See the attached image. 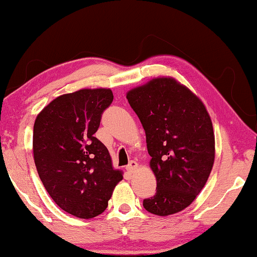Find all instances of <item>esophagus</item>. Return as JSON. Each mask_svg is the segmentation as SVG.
Wrapping results in <instances>:
<instances>
[{
	"instance_id": "obj_1",
	"label": "esophagus",
	"mask_w": 257,
	"mask_h": 257,
	"mask_svg": "<svg viewBox=\"0 0 257 257\" xmlns=\"http://www.w3.org/2000/svg\"><path fill=\"white\" fill-rule=\"evenodd\" d=\"M138 168V163H137V161H131L130 162V163L126 165V170H127L128 172H133L134 170H136Z\"/></svg>"
}]
</instances>
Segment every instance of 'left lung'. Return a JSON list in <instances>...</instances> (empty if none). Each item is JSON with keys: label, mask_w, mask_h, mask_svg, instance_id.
Here are the masks:
<instances>
[{"label": "left lung", "mask_w": 257, "mask_h": 257, "mask_svg": "<svg viewBox=\"0 0 257 257\" xmlns=\"http://www.w3.org/2000/svg\"><path fill=\"white\" fill-rule=\"evenodd\" d=\"M144 126L155 195L144 200L154 215L181 211L206 185L215 160L211 119L202 102L172 78L153 79L127 93Z\"/></svg>", "instance_id": "8db88e82"}]
</instances>
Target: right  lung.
<instances>
[{"label": "right lung", "mask_w": 257, "mask_h": 257, "mask_svg": "<svg viewBox=\"0 0 257 257\" xmlns=\"http://www.w3.org/2000/svg\"><path fill=\"white\" fill-rule=\"evenodd\" d=\"M110 89H80L55 98L33 127L39 177L58 207L79 218L103 212L121 172L112 169L105 146L94 137L112 103Z\"/></svg>", "instance_id": "right-lung-1"}]
</instances>
